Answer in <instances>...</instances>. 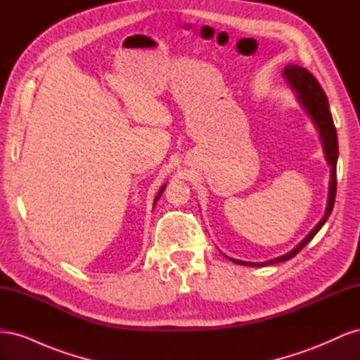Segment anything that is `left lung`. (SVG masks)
I'll return each instance as SVG.
<instances>
[{"mask_svg": "<svg viewBox=\"0 0 360 360\" xmlns=\"http://www.w3.org/2000/svg\"><path fill=\"white\" fill-rule=\"evenodd\" d=\"M284 76L285 81L291 85V89L296 91L297 94V101L300 105L307 110L309 117L312 118V122L315 127L319 129L320 139L323 143V150H324V156L326 160L330 165V183H329V198H328V207H326V213L323 216V219L314 226V230L303 238V240L290 250L288 254L281 255L278 258L264 261V263H248V261H240V259H234L230 258L233 263L242 264V266H252V267H263L269 264H275V263H282V261H287L292 258L296 254H299L300 250L307 246L314 236L317 234L321 226L328 221V217L332 213L333 204H335V197H336V160H338V136H336V129L333 124V118L329 110V102L328 97H326V93L323 91L320 82L315 79V76L308 72L307 69H303L300 66H292V64H288V66L284 69Z\"/></svg>", "mask_w": 360, "mask_h": 360, "instance_id": "8db88e82", "label": "left lung"}]
</instances>
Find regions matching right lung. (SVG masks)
Instances as JSON below:
<instances>
[{
    "mask_svg": "<svg viewBox=\"0 0 360 360\" xmlns=\"http://www.w3.org/2000/svg\"><path fill=\"white\" fill-rule=\"evenodd\" d=\"M165 188H167V186H165V184H163V186H162V188H160V191H159V193H158V195H156V198H155V204H156V201H158V200H159V198H160V195H162V192H163V191H165Z\"/></svg>",
    "mask_w": 360,
    "mask_h": 360,
    "instance_id": "obj_1",
    "label": "right lung"
}]
</instances>
